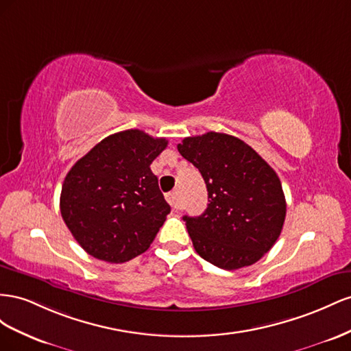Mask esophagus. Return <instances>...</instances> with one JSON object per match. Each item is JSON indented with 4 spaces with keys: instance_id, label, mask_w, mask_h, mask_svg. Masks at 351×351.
<instances>
[{
    "instance_id": "obj_1",
    "label": "esophagus",
    "mask_w": 351,
    "mask_h": 351,
    "mask_svg": "<svg viewBox=\"0 0 351 351\" xmlns=\"http://www.w3.org/2000/svg\"><path fill=\"white\" fill-rule=\"evenodd\" d=\"M166 199H167V203L170 204V207H172V208H176V207H178V204H179V194H178V191L169 193V194L166 195Z\"/></svg>"
}]
</instances>
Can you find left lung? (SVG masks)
Instances as JSON below:
<instances>
[{
	"label": "left lung",
	"mask_w": 351,
	"mask_h": 351,
	"mask_svg": "<svg viewBox=\"0 0 351 351\" xmlns=\"http://www.w3.org/2000/svg\"><path fill=\"white\" fill-rule=\"evenodd\" d=\"M178 152L199 170L208 194L203 215L184 216L195 252L226 270L256 263L274 247L285 220V195L275 170L226 134L184 138Z\"/></svg>",
	"instance_id": "1"
}]
</instances>
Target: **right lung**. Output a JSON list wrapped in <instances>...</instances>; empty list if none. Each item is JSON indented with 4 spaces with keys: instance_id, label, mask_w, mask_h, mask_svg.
Masks as SVG:
<instances>
[{
    "instance_id": "add662e5",
    "label": "right lung",
    "mask_w": 351,
    "mask_h": 351,
    "mask_svg": "<svg viewBox=\"0 0 351 351\" xmlns=\"http://www.w3.org/2000/svg\"><path fill=\"white\" fill-rule=\"evenodd\" d=\"M166 147V138L128 129L104 138L69 170L60 212L88 254L125 263L154 241L170 206L149 165Z\"/></svg>"
}]
</instances>
